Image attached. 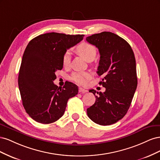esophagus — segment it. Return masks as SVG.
Returning <instances> with one entry per match:
<instances>
[{
	"instance_id": "esophagus-1",
	"label": "esophagus",
	"mask_w": 160,
	"mask_h": 160,
	"mask_svg": "<svg viewBox=\"0 0 160 160\" xmlns=\"http://www.w3.org/2000/svg\"><path fill=\"white\" fill-rule=\"evenodd\" d=\"M79 93H87V92H88V90H85L83 88H79Z\"/></svg>"
}]
</instances>
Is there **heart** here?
<instances>
[{
	"label": "heart",
	"mask_w": 160,
	"mask_h": 160,
	"mask_svg": "<svg viewBox=\"0 0 160 160\" xmlns=\"http://www.w3.org/2000/svg\"><path fill=\"white\" fill-rule=\"evenodd\" d=\"M77 51L86 61H90L95 58L97 50L96 48L89 43L83 42L77 47ZM70 62V53L67 51L62 56V65L68 66ZM92 78V73L89 71H81L73 72L70 77V79L75 83L81 85H88L89 81Z\"/></svg>",
	"instance_id": "1"
}]
</instances>
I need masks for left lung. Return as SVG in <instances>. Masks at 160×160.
<instances>
[{
	"instance_id": "1",
	"label": "left lung",
	"mask_w": 160,
	"mask_h": 160,
	"mask_svg": "<svg viewBox=\"0 0 160 160\" xmlns=\"http://www.w3.org/2000/svg\"><path fill=\"white\" fill-rule=\"evenodd\" d=\"M86 40L99 49L100 60L98 74L102 76L103 93L97 92L95 103L87 109L95 123L109 125L122 119L132 103L138 85L136 62L129 43L111 32L88 37ZM95 95L96 91L89 90Z\"/></svg>"
}]
</instances>
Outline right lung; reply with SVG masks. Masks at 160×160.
Here are the masks:
<instances>
[{
	"instance_id": "1",
	"label": "right lung",
	"mask_w": 160,
	"mask_h": 160,
	"mask_svg": "<svg viewBox=\"0 0 160 160\" xmlns=\"http://www.w3.org/2000/svg\"><path fill=\"white\" fill-rule=\"evenodd\" d=\"M83 35L58 32L40 35L28 42L22 56L18 83L23 107L36 122L48 124L63 115L67 101L78 93V87L67 82L54 84L55 72L62 69L67 49L83 40Z\"/></svg>"
}]
</instances>
